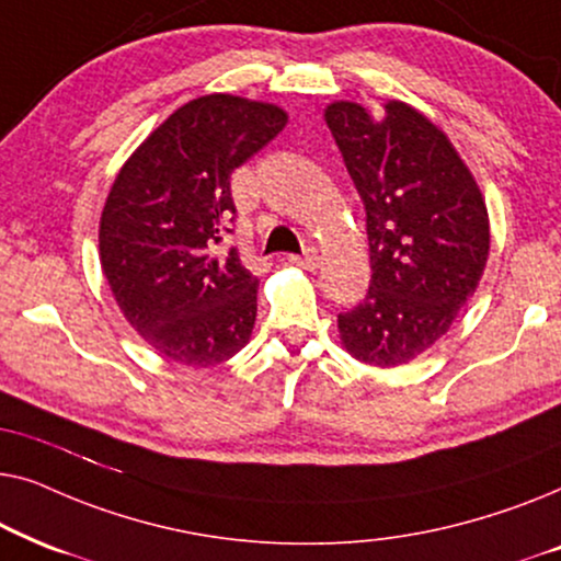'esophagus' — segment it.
Returning a JSON list of instances; mask_svg holds the SVG:
<instances>
[{
	"label": "esophagus",
	"instance_id": "1",
	"mask_svg": "<svg viewBox=\"0 0 561 561\" xmlns=\"http://www.w3.org/2000/svg\"><path fill=\"white\" fill-rule=\"evenodd\" d=\"M290 265L296 267H304V271H313V267H319V255L313 250H306V255H290L288 257Z\"/></svg>",
	"mask_w": 561,
	"mask_h": 561
}]
</instances>
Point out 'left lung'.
Returning a JSON list of instances; mask_svg holds the SVG:
<instances>
[{"instance_id": "left-lung-1", "label": "left lung", "mask_w": 561, "mask_h": 561, "mask_svg": "<svg viewBox=\"0 0 561 561\" xmlns=\"http://www.w3.org/2000/svg\"><path fill=\"white\" fill-rule=\"evenodd\" d=\"M365 204L370 290L340 313L342 347L370 367H401L455 324L490 255L485 196L447 133L416 106L382 114L347 99L324 110Z\"/></svg>"}]
</instances>
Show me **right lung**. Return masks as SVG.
<instances>
[{"instance_id":"obj_1","label":"right lung","mask_w":561,"mask_h":561,"mask_svg":"<svg viewBox=\"0 0 561 561\" xmlns=\"http://www.w3.org/2000/svg\"><path fill=\"white\" fill-rule=\"evenodd\" d=\"M286 122L278 104L204 94L119 168L99 219V263L122 317L160 357L217 367L250 342L257 278L234 248H214L234 211L229 175Z\"/></svg>"}]
</instances>
